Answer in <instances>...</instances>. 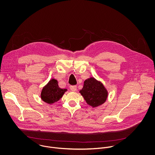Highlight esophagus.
Listing matches in <instances>:
<instances>
[{
  "mask_svg": "<svg viewBox=\"0 0 155 155\" xmlns=\"http://www.w3.org/2000/svg\"><path fill=\"white\" fill-rule=\"evenodd\" d=\"M70 89L71 91H75L77 89V87L76 85H73V86H70Z\"/></svg>",
  "mask_w": 155,
  "mask_h": 155,
  "instance_id": "1",
  "label": "esophagus"
}]
</instances>
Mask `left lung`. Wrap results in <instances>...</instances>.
Wrapping results in <instances>:
<instances>
[{"instance_id":"obj_1","label":"left lung","mask_w":155,"mask_h":155,"mask_svg":"<svg viewBox=\"0 0 155 155\" xmlns=\"http://www.w3.org/2000/svg\"><path fill=\"white\" fill-rule=\"evenodd\" d=\"M80 92L87 104L93 107L103 104L107 97V92L103 85L94 78L85 81Z\"/></svg>"}]
</instances>
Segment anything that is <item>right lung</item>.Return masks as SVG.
<instances>
[{"label":"right lung","mask_w":155,"mask_h":155,"mask_svg":"<svg viewBox=\"0 0 155 155\" xmlns=\"http://www.w3.org/2000/svg\"><path fill=\"white\" fill-rule=\"evenodd\" d=\"M66 91V89L60 88L57 81L52 79L42 89L41 98L45 102L52 104L58 101Z\"/></svg>","instance_id":"obj_1"}]
</instances>
